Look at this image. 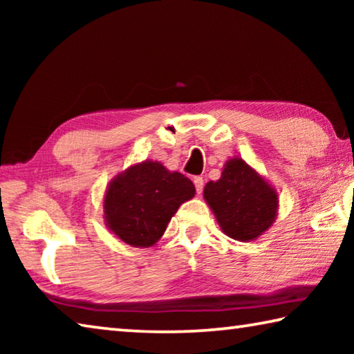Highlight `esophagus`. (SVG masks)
Masks as SVG:
<instances>
[{
	"instance_id": "1",
	"label": "esophagus",
	"mask_w": 354,
	"mask_h": 354,
	"mask_svg": "<svg viewBox=\"0 0 354 354\" xmlns=\"http://www.w3.org/2000/svg\"><path fill=\"white\" fill-rule=\"evenodd\" d=\"M194 184H195V189H196V194H201L203 192V187H205V179H203L201 176H195L194 178Z\"/></svg>"
}]
</instances>
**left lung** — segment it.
<instances>
[{
  "instance_id": "8db88e82",
  "label": "left lung",
  "mask_w": 354,
  "mask_h": 354,
  "mask_svg": "<svg viewBox=\"0 0 354 354\" xmlns=\"http://www.w3.org/2000/svg\"><path fill=\"white\" fill-rule=\"evenodd\" d=\"M221 231L239 242H251L273 225L278 214V192L242 158L226 160L217 181L203 190Z\"/></svg>"
}]
</instances>
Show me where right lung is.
<instances>
[{
	"label": "right lung",
	"instance_id": "obj_1",
	"mask_svg": "<svg viewBox=\"0 0 354 354\" xmlns=\"http://www.w3.org/2000/svg\"><path fill=\"white\" fill-rule=\"evenodd\" d=\"M195 196V185L158 160L128 167L107 185L104 223L120 241L148 248L159 241L184 201Z\"/></svg>",
	"mask_w": 354,
	"mask_h": 354
}]
</instances>
